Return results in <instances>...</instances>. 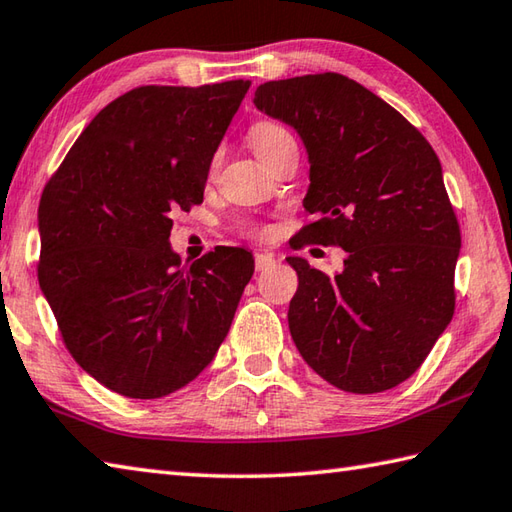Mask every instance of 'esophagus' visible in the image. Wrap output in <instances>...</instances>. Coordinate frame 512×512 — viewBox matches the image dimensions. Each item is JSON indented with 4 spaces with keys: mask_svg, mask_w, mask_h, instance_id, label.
<instances>
[{
    "mask_svg": "<svg viewBox=\"0 0 512 512\" xmlns=\"http://www.w3.org/2000/svg\"><path fill=\"white\" fill-rule=\"evenodd\" d=\"M273 266H275V255H270V253H257L255 255V268L257 270H268Z\"/></svg>",
    "mask_w": 512,
    "mask_h": 512,
    "instance_id": "1",
    "label": "esophagus"
}]
</instances>
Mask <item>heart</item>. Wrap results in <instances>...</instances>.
Segmentation results:
<instances>
[{
    "label": "heart",
    "mask_w": 512,
    "mask_h": 512,
    "mask_svg": "<svg viewBox=\"0 0 512 512\" xmlns=\"http://www.w3.org/2000/svg\"><path fill=\"white\" fill-rule=\"evenodd\" d=\"M288 137L286 130L282 126H277L273 122H257L253 128H250L248 139H250V146L257 153V157L262 159L270 148H273L279 139Z\"/></svg>",
    "instance_id": "1"
}]
</instances>
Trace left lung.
<instances>
[{"instance_id":"left-lung-1","label":"left lung","mask_w":512,"mask_h":512,"mask_svg":"<svg viewBox=\"0 0 512 512\" xmlns=\"http://www.w3.org/2000/svg\"><path fill=\"white\" fill-rule=\"evenodd\" d=\"M253 104L297 130L308 153L302 244L346 250L333 277L288 257L299 286L288 328L304 362L346 393L395 388L453 319L459 224L424 135L344 75L257 86Z\"/></svg>"}]
</instances>
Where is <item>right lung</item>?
Masks as SVG:
<instances>
[{"label":"right lung","mask_w":512,"mask_h":512,"mask_svg":"<svg viewBox=\"0 0 512 512\" xmlns=\"http://www.w3.org/2000/svg\"><path fill=\"white\" fill-rule=\"evenodd\" d=\"M248 86L130 90L99 110L44 188L39 286L75 362L119 395L157 399L193 382L253 277L244 248L182 266L170 246L173 217L204 202Z\"/></svg>","instance_id":"1"}]
</instances>
